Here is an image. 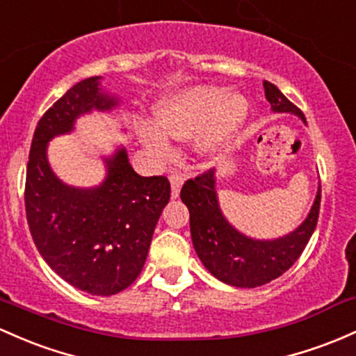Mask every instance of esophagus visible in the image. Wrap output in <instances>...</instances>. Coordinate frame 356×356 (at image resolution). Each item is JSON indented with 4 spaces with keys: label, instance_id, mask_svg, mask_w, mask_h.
<instances>
[{
    "label": "esophagus",
    "instance_id": "1",
    "mask_svg": "<svg viewBox=\"0 0 356 356\" xmlns=\"http://www.w3.org/2000/svg\"><path fill=\"white\" fill-rule=\"evenodd\" d=\"M182 182H184V177H182L181 174H172L170 175V196H172V199L179 197Z\"/></svg>",
    "mask_w": 356,
    "mask_h": 356
}]
</instances>
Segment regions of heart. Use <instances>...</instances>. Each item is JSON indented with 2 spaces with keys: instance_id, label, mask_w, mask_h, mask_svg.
<instances>
[{
  "instance_id": "1",
  "label": "heart",
  "mask_w": 356,
  "mask_h": 356,
  "mask_svg": "<svg viewBox=\"0 0 356 356\" xmlns=\"http://www.w3.org/2000/svg\"><path fill=\"white\" fill-rule=\"evenodd\" d=\"M247 101L229 95L222 88H196L179 92L155 108L157 128L142 127L138 136L148 150L157 155L170 152L168 136L193 140L199 136V148L213 152L228 140L247 116Z\"/></svg>"
}]
</instances>
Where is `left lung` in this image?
<instances>
[{
    "label": "left lung",
    "mask_w": 356,
    "mask_h": 356,
    "mask_svg": "<svg viewBox=\"0 0 356 356\" xmlns=\"http://www.w3.org/2000/svg\"><path fill=\"white\" fill-rule=\"evenodd\" d=\"M265 97L272 111L292 113L306 123L302 111L292 104L277 86L264 81ZM213 169L189 179L181 189L182 202L189 209L191 236L202 265L216 279L235 287H259L287 272L318 225L321 186L318 187L312 208L299 228L277 240H255L240 233L222 216L216 194Z\"/></svg>",
    "instance_id": "left-lung-1"
}]
</instances>
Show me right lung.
<instances>
[{
	"mask_svg": "<svg viewBox=\"0 0 356 356\" xmlns=\"http://www.w3.org/2000/svg\"><path fill=\"white\" fill-rule=\"evenodd\" d=\"M88 77L45 111L35 128L26 165L25 208L30 233L49 267L65 282L92 296H113L135 282L145 265L152 235L170 199L169 179L142 177L124 147L104 159L106 177L81 189L64 184L50 169L47 145L70 134L92 109L109 111L118 97Z\"/></svg>",
	"mask_w": 356,
	"mask_h": 356,
	"instance_id": "obj_1",
	"label": "right lung"
}]
</instances>
